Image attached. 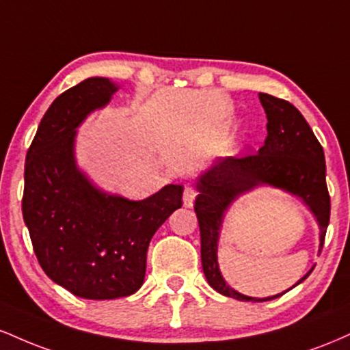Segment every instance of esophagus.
<instances>
[{"mask_svg":"<svg viewBox=\"0 0 350 350\" xmlns=\"http://www.w3.org/2000/svg\"><path fill=\"white\" fill-rule=\"evenodd\" d=\"M196 196H198V191H196V187H194V186H191V184H187V186L184 187V196H183L184 206H186V207H191L192 204H194Z\"/></svg>","mask_w":350,"mask_h":350,"instance_id":"1","label":"esophagus"}]
</instances>
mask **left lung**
<instances>
[{"label": "left lung", "mask_w": 350, "mask_h": 350, "mask_svg": "<svg viewBox=\"0 0 350 350\" xmlns=\"http://www.w3.org/2000/svg\"><path fill=\"white\" fill-rule=\"evenodd\" d=\"M260 102L268 118V135L263 146L242 158L222 159L211 171L200 176L198 183L199 196L196 198L194 206L200 230V260L208 284L228 298L253 303L275 299L283 293L271 298H250L228 286L220 275L217 263V240L224 212L232 200L262 183L299 196L319 222L321 250L331 215L324 151L311 126L298 108L286 100L260 94ZM309 273L296 284L306 280Z\"/></svg>", "instance_id": "obj_1"}]
</instances>
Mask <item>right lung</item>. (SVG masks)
<instances>
[{
	"label": "right lung",
	"mask_w": 350,
	"mask_h": 350,
	"mask_svg": "<svg viewBox=\"0 0 350 350\" xmlns=\"http://www.w3.org/2000/svg\"><path fill=\"white\" fill-rule=\"evenodd\" d=\"M116 87L92 77L52 102L26 154L23 217L38 262L52 281L87 299L133 295L143 284L152 235L183 206V186L144 200L102 194L77 171L75 128Z\"/></svg>",
	"instance_id": "right-lung-1"
}]
</instances>
